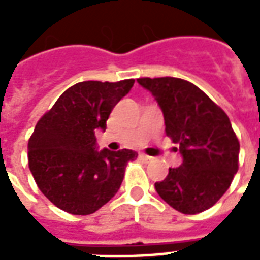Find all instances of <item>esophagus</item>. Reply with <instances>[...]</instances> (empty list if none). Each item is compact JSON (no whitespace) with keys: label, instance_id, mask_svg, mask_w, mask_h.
Here are the masks:
<instances>
[{"label":"esophagus","instance_id":"1","mask_svg":"<svg viewBox=\"0 0 260 260\" xmlns=\"http://www.w3.org/2000/svg\"><path fill=\"white\" fill-rule=\"evenodd\" d=\"M139 157H141L142 160H145V161H147V163H149V161H152V160H154V158H153L152 156H147V154H145V153H141V154H139Z\"/></svg>","mask_w":260,"mask_h":260}]
</instances>
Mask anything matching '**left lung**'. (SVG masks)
I'll return each instance as SVG.
<instances>
[{
  "label": "left lung",
  "instance_id": "1",
  "mask_svg": "<svg viewBox=\"0 0 260 260\" xmlns=\"http://www.w3.org/2000/svg\"><path fill=\"white\" fill-rule=\"evenodd\" d=\"M161 108L166 134L180 145L182 164L154 188L164 202L184 214L212 207L225 193L238 171L240 142L230 118L188 80L139 78Z\"/></svg>",
  "mask_w": 260,
  "mask_h": 260
}]
</instances>
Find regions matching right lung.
Wrapping results in <instances>:
<instances>
[{
  "label": "right lung",
  "instance_id": "add662e5",
  "mask_svg": "<svg viewBox=\"0 0 260 260\" xmlns=\"http://www.w3.org/2000/svg\"><path fill=\"white\" fill-rule=\"evenodd\" d=\"M134 79L86 80L71 86L39 119L29 139V169L48 201L71 214H91L104 206L124 180L129 149L97 150V129L126 96Z\"/></svg>",
  "mask_w": 260,
  "mask_h": 260
}]
</instances>
